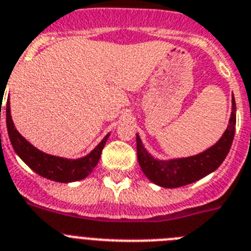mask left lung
I'll use <instances>...</instances> for the list:
<instances>
[{
  "instance_id": "1",
  "label": "left lung",
  "mask_w": 251,
  "mask_h": 251,
  "mask_svg": "<svg viewBox=\"0 0 251 251\" xmlns=\"http://www.w3.org/2000/svg\"><path fill=\"white\" fill-rule=\"evenodd\" d=\"M236 126V104L232 96V112L227 130L212 148L195 156L173 160H156L144 149L140 138L136 135L138 160L144 174L158 186L164 188H177L186 186L212 173L225 160L234 140Z\"/></svg>"
}]
</instances>
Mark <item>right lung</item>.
Returning a JSON list of instances; mask_svg holds the SVG:
<instances>
[{
  "instance_id": "obj_1",
  "label": "right lung",
  "mask_w": 251,
  "mask_h": 251,
  "mask_svg": "<svg viewBox=\"0 0 251 251\" xmlns=\"http://www.w3.org/2000/svg\"><path fill=\"white\" fill-rule=\"evenodd\" d=\"M6 124H7L8 138L17 155L20 156L35 173L50 180L60 183L75 182V180L86 178L99 163L102 149L110 136V134L106 135L103 140L84 158L69 160V159L45 154L32 147L29 141L25 140L15 128L10 115V102L8 101L6 104Z\"/></svg>"
}]
</instances>
